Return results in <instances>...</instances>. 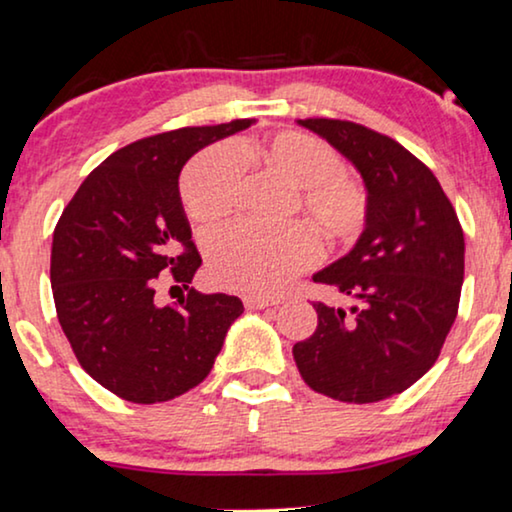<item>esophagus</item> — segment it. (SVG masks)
I'll list each match as a JSON object with an SVG mask.
<instances>
[{"label":"esophagus","mask_w":512,"mask_h":512,"mask_svg":"<svg viewBox=\"0 0 512 512\" xmlns=\"http://www.w3.org/2000/svg\"><path fill=\"white\" fill-rule=\"evenodd\" d=\"M243 304H245V309L257 311V309H269V306H276L278 302L276 299L260 297V295H243Z\"/></svg>","instance_id":"esophagus-1"}]
</instances>
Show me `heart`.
Wrapping results in <instances>:
<instances>
[{
    "label": "heart",
    "mask_w": 512,
    "mask_h": 512,
    "mask_svg": "<svg viewBox=\"0 0 512 512\" xmlns=\"http://www.w3.org/2000/svg\"><path fill=\"white\" fill-rule=\"evenodd\" d=\"M241 159H252L290 182L297 210L327 243L349 241L363 229L367 196L344 175V163L323 140L283 131L238 149L210 147L196 156L182 177V201L201 224H217L234 213L241 192ZM316 238L302 224L267 231L234 224L208 241V274L217 285L274 295L297 271L316 260Z\"/></svg>",
    "instance_id": "heart-1"
}]
</instances>
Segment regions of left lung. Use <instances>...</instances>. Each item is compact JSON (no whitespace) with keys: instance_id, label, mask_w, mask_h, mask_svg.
<instances>
[{"instance_id":"left-lung-1","label":"left lung","mask_w":512,"mask_h":512,"mask_svg":"<svg viewBox=\"0 0 512 512\" xmlns=\"http://www.w3.org/2000/svg\"><path fill=\"white\" fill-rule=\"evenodd\" d=\"M363 177L365 229L353 248L313 274L351 297L313 304L316 332L292 346L316 393L379 403L431 370L452 330L463 283V231L435 175L403 145L339 119H299Z\"/></svg>"}]
</instances>
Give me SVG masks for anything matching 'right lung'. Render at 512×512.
<instances>
[{"label": "right lung", "mask_w": 512, "mask_h": 512, "mask_svg": "<svg viewBox=\"0 0 512 512\" xmlns=\"http://www.w3.org/2000/svg\"><path fill=\"white\" fill-rule=\"evenodd\" d=\"M255 124L236 119L159 133L107 156L81 182L53 231L51 288L79 365L128 403H166L213 370L238 297L194 288L156 302V278L189 288L201 255L180 201V173L199 149Z\"/></svg>", "instance_id": "obj_1"}]
</instances>
